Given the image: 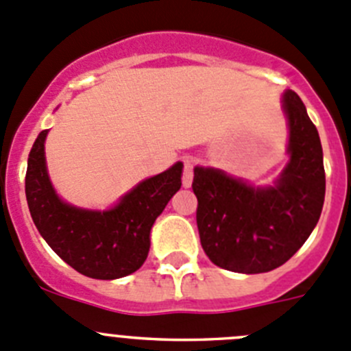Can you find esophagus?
Here are the masks:
<instances>
[{
	"label": "esophagus",
	"mask_w": 351,
	"mask_h": 351,
	"mask_svg": "<svg viewBox=\"0 0 351 351\" xmlns=\"http://www.w3.org/2000/svg\"><path fill=\"white\" fill-rule=\"evenodd\" d=\"M194 159H185L183 160V173H182V183L183 186L192 185V180H194Z\"/></svg>",
	"instance_id": "esophagus-1"
}]
</instances>
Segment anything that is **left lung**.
<instances>
[{
  "instance_id": "8db88e82",
  "label": "left lung",
  "mask_w": 351,
  "mask_h": 351,
  "mask_svg": "<svg viewBox=\"0 0 351 351\" xmlns=\"http://www.w3.org/2000/svg\"><path fill=\"white\" fill-rule=\"evenodd\" d=\"M289 162L274 186H253L213 168L194 169L197 228L216 267L263 274L286 263L310 237L326 195L322 145L306 107L293 90L282 98Z\"/></svg>"
}]
</instances>
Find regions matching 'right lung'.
<instances>
[{"label":"right lung","mask_w":351,"mask_h":351,"mask_svg":"<svg viewBox=\"0 0 351 351\" xmlns=\"http://www.w3.org/2000/svg\"><path fill=\"white\" fill-rule=\"evenodd\" d=\"M47 135L43 130L36 138L25 173V197L41 237L91 279H121L138 270L149 254L154 221L182 186V162L140 182L114 208L90 211L67 204L55 192L45 162Z\"/></svg>","instance_id":"right-lung-1"}]
</instances>
